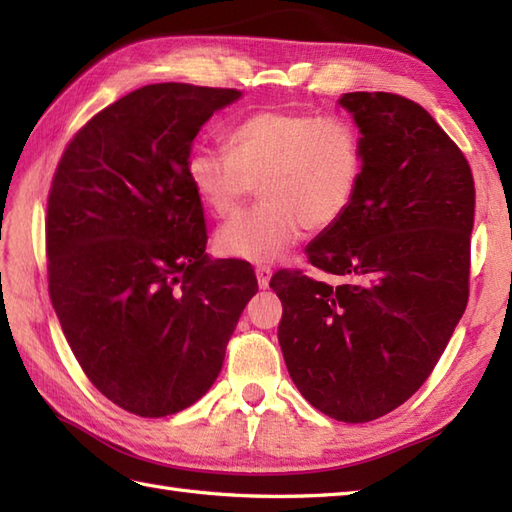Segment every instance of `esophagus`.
<instances>
[{
    "label": "esophagus",
    "instance_id": "1",
    "mask_svg": "<svg viewBox=\"0 0 512 512\" xmlns=\"http://www.w3.org/2000/svg\"><path fill=\"white\" fill-rule=\"evenodd\" d=\"M255 275H257L259 288H268L270 277H273V270H270L268 266H257V268H255Z\"/></svg>",
    "mask_w": 512,
    "mask_h": 512
}]
</instances>
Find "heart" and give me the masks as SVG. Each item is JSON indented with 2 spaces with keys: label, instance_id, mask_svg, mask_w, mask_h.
<instances>
[{
  "label": "heart",
  "instance_id": "obj_1",
  "mask_svg": "<svg viewBox=\"0 0 512 512\" xmlns=\"http://www.w3.org/2000/svg\"><path fill=\"white\" fill-rule=\"evenodd\" d=\"M228 151H189L187 180L215 217L231 215L257 184L262 204L239 213L215 233L217 253L250 264L275 262L301 228H332L354 204L365 156L356 127L343 118L266 110L228 132Z\"/></svg>",
  "mask_w": 512,
  "mask_h": 512
}]
</instances>
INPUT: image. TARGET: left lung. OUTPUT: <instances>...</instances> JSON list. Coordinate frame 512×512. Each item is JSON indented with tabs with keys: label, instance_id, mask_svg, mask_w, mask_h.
Masks as SVG:
<instances>
[{
	"label": "left lung",
	"instance_id": "1",
	"mask_svg": "<svg viewBox=\"0 0 512 512\" xmlns=\"http://www.w3.org/2000/svg\"><path fill=\"white\" fill-rule=\"evenodd\" d=\"M361 132L365 169L339 222L306 248L339 286L279 270V345L292 383L341 422H369L411 398L469 301L475 187L431 114L387 92L339 99Z\"/></svg>",
	"mask_w": 512,
	"mask_h": 512
}]
</instances>
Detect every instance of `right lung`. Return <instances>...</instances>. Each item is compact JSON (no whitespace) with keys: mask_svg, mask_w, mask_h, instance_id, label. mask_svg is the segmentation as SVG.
<instances>
[{"mask_svg":"<svg viewBox=\"0 0 512 512\" xmlns=\"http://www.w3.org/2000/svg\"><path fill=\"white\" fill-rule=\"evenodd\" d=\"M239 96L145 85L83 125L54 173V312L92 385L136 416H171L211 389L257 292L250 264L204 253L202 202L184 171L202 125Z\"/></svg>","mask_w":512,"mask_h":512,"instance_id":"right-lung-1","label":"right lung"}]
</instances>
